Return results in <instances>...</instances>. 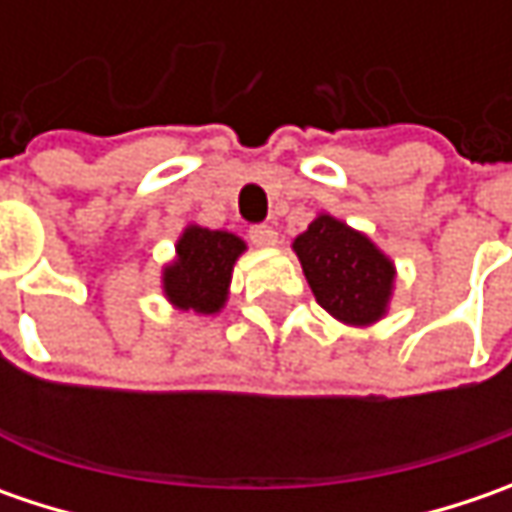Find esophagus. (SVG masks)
<instances>
[{"label": "esophagus", "instance_id": "1", "mask_svg": "<svg viewBox=\"0 0 512 512\" xmlns=\"http://www.w3.org/2000/svg\"><path fill=\"white\" fill-rule=\"evenodd\" d=\"M250 242L256 247H273L279 242V233L270 225H253L250 227Z\"/></svg>", "mask_w": 512, "mask_h": 512}]
</instances>
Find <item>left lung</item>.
<instances>
[{
	"label": "left lung",
	"mask_w": 512,
	"mask_h": 512,
	"mask_svg": "<svg viewBox=\"0 0 512 512\" xmlns=\"http://www.w3.org/2000/svg\"><path fill=\"white\" fill-rule=\"evenodd\" d=\"M293 250L302 262L316 302L344 325L367 327L379 322L396 282V267L364 233L319 213Z\"/></svg>",
	"instance_id": "1"
}]
</instances>
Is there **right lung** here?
<instances>
[{
	"label": "right lung",
	"instance_id": "add662e5",
	"mask_svg": "<svg viewBox=\"0 0 512 512\" xmlns=\"http://www.w3.org/2000/svg\"><path fill=\"white\" fill-rule=\"evenodd\" d=\"M245 250L236 233L187 225L176 242V259L162 270V290L170 305L199 316L219 313L227 302L233 265Z\"/></svg>",
	"mask_w": 512,
	"mask_h": 512
}]
</instances>
